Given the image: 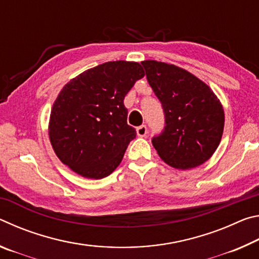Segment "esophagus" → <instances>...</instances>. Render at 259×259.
<instances>
[{
	"instance_id": "obj_1",
	"label": "esophagus",
	"mask_w": 259,
	"mask_h": 259,
	"mask_svg": "<svg viewBox=\"0 0 259 259\" xmlns=\"http://www.w3.org/2000/svg\"><path fill=\"white\" fill-rule=\"evenodd\" d=\"M136 131H137V136H138V137H145V136L147 135V128H146V125H140V126H138V128L136 129Z\"/></svg>"
}]
</instances>
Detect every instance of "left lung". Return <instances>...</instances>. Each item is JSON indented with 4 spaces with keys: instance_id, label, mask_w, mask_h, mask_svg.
I'll return each mask as SVG.
<instances>
[{
    "instance_id": "1",
    "label": "left lung",
    "mask_w": 259,
    "mask_h": 259,
    "mask_svg": "<svg viewBox=\"0 0 259 259\" xmlns=\"http://www.w3.org/2000/svg\"><path fill=\"white\" fill-rule=\"evenodd\" d=\"M147 81L162 104L163 133L153 146L166 164L187 170L212 156L224 131V108L208 84L186 69L144 60Z\"/></svg>"
}]
</instances>
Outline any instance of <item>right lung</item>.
Here are the masks:
<instances>
[{"instance_id":"obj_1","label":"right lung","mask_w":259,"mask_h":259,"mask_svg":"<svg viewBox=\"0 0 259 259\" xmlns=\"http://www.w3.org/2000/svg\"><path fill=\"white\" fill-rule=\"evenodd\" d=\"M145 75L136 61H107L64 85L52 105L49 139L58 159L80 176L102 179L123 159L136 130L125 95Z\"/></svg>"}]
</instances>
